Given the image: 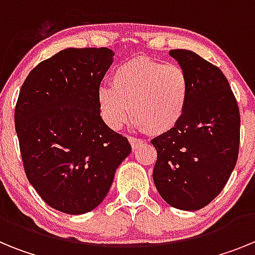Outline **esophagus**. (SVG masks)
<instances>
[{
	"label": "esophagus",
	"instance_id": "esophagus-1",
	"mask_svg": "<svg viewBox=\"0 0 255 255\" xmlns=\"http://www.w3.org/2000/svg\"><path fill=\"white\" fill-rule=\"evenodd\" d=\"M129 141H130V144H131L132 149H138L141 144H143V140H141V139L135 138V136H129Z\"/></svg>",
	"mask_w": 255,
	"mask_h": 255
}]
</instances>
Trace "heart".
Segmentation results:
<instances>
[{
  "label": "heart",
  "instance_id": "heart-1",
  "mask_svg": "<svg viewBox=\"0 0 255 255\" xmlns=\"http://www.w3.org/2000/svg\"><path fill=\"white\" fill-rule=\"evenodd\" d=\"M190 91V79L181 66L136 57L114 70L111 85H102L97 100L111 129H120L131 112L138 128L163 134L181 121Z\"/></svg>",
  "mask_w": 255,
  "mask_h": 255
}]
</instances>
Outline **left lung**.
Instances as JSON below:
<instances>
[{
    "mask_svg": "<svg viewBox=\"0 0 255 255\" xmlns=\"http://www.w3.org/2000/svg\"><path fill=\"white\" fill-rule=\"evenodd\" d=\"M170 56L186 71L191 91L181 121L152 140L153 181L171 207L198 211L220 194L235 168L240 112L217 66L188 49H172Z\"/></svg>",
    "mask_w": 255,
    "mask_h": 255,
    "instance_id": "8db88e82",
    "label": "left lung"
}]
</instances>
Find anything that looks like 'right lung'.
Masks as SVG:
<instances>
[{"label": "right lung", "instance_id": "right-lung-1", "mask_svg": "<svg viewBox=\"0 0 255 255\" xmlns=\"http://www.w3.org/2000/svg\"><path fill=\"white\" fill-rule=\"evenodd\" d=\"M114 55L106 47L62 49L31 70L20 89L15 130L26 177L67 215L100 206L131 152L102 120L97 100Z\"/></svg>", "mask_w": 255, "mask_h": 255}]
</instances>
